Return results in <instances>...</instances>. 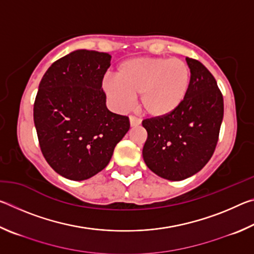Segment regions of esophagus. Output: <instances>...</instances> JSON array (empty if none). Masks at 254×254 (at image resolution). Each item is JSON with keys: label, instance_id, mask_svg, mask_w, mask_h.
I'll list each match as a JSON object with an SVG mask.
<instances>
[{"label": "esophagus", "instance_id": "esophagus-1", "mask_svg": "<svg viewBox=\"0 0 254 254\" xmlns=\"http://www.w3.org/2000/svg\"><path fill=\"white\" fill-rule=\"evenodd\" d=\"M141 124V120L139 118L134 117V115H130V126L131 127H137Z\"/></svg>", "mask_w": 254, "mask_h": 254}]
</instances>
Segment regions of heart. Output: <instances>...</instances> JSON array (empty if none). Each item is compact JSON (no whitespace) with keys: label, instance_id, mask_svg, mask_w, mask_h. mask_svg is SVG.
Instances as JSON below:
<instances>
[{"label":"heart","instance_id":"1","mask_svg":"<svg viewBox=\"0 0 254 254\" xmlns=\"http://www.w3.org/2000/svg\"><path fill=\"white\" fill-rule=\"evenodd\" d=\"M190 85V69L184 60L136 57L124 60L115 77H106L102 87L120 110H127L139 95L140 107L153 118L167 117L183 104Z\"/></svg>","mask_w":254,"mask_h":254}]
</instances>
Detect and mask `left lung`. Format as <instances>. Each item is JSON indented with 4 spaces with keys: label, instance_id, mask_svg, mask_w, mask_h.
Here are the masks:
<instances>
[{
    "label": "left lung",
    "instance_id": "left-lung-1",
    "mask_svg": "<svg viewBox=\"0 0 254 254\" xmlns=\"http://www.w3.org/2000/svg\"><path fill=\"white\" fill-rule=\"evenodd\" d=\"M190 69L187 96L174 113L145 119L148 137L142 156L159 177L183 180L198 173L216 148L224 114L223 95L216 80L198 60L186 58Z\"/></svg>",
    "mask_w": 254,
    "mask_h": 254
}]
</instances>
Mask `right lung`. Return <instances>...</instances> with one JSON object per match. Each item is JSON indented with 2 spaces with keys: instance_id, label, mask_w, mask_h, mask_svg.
<instances>
[{
  "instance_id": "1",
  "label": "right lung",
  "mask_w": 254,
  "mask_h": 254,
  "mask_svg": "<svg viewBox=\"0 0 254 254\" xmlns=\"http://www.w3.org/2000/svg\"><path fill=\"white\" fill-rule=\"evenodd\" d=\"M111 55L79 49L51 65L33 105L41 152L56 173L85 180L100 173L130 128L127 117L106 107L102 81Z\"/></svg>"
}]
</instances>
